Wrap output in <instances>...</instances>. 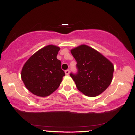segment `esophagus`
Here are the masks:
<instances>
[{
  "mask_svg": "<svg viewBox=\"0 0 135 135\" xmlns=\"http://www.w3.org/2000/svg\"><path fill=\"white\" fill-rule=\"evenodd\" d=\"M65 74L66 75H69V74H70V71H69V70H65Z\"/></svg>",
  "mask_w": 135,
  "mask_h": 135,
  "instance_id": "obj_1",
  "label": "esophagus"
}]
</instances>
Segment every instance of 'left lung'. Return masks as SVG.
Listing matches in <instances>:
<instances>
[{
	"label": "left lung",
	"instance_id": "1",
	"mask_svg": "<svg viewBox=\"0 0 135 135\" xmlns=\"http://www.w3.org/2000/svg\"><path fill=\"white\" fill-rule=\"evenodd\" d=\"M77 61L78 73L70 74L79 91L94 97L102 94L110 84L114 67L113 63L96 49L82 44L70 50Z\"/></svg>",
	"mask_w": 135,
	"mask_h": 135
}]
</instances>
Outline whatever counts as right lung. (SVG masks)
I'll return each instance as SVG.
<instances>
[{
  "label": "right lung",
  "instance_id": "add662e5",
  "mask_svg": "<svg viewBox=\"0 0 135 135\" xmlns=\"http://www.w3.org/2000/svg\"><path fill=\"white\" fill-rule=\"evenodd\" d=\"M60 47L47 45L32 55L23 65L21 77L25 86L40 97L51 94L58 89L65 72L56 58Z\"/></svg>",
  "mask_w": 135,
  "mask_h": 135
}]
</instances>
